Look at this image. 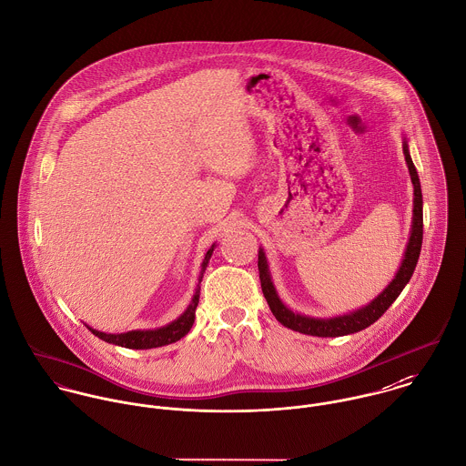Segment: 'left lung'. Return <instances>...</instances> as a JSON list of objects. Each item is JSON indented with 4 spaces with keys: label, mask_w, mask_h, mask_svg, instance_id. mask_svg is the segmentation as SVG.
Segmentation results:
<instances>
[{
    "label": "left lung",
    "mask_w": 466,
    "mask_h": 466,
    "mask_svg": "<svg viewBox=\"0 0 466 466\" xmlns=\"http://www.w3.org/2000/svg\"><path fill=\"white\" fill-rule=\"evenodd\" d=\"M403 155L405 162L409 167L410 182L414 186V198H412V225L409 232V241L401 258V263L394 274L392 280L362 308L351 309L342 315H333V317H309L304 313H299L286 306L276 289V284L270 274L268 259L265 254V248H259V259H258V268H259V279H261V288L265 293V299L274 313V317L279 320L282 326L311 335V337H344L351 335L357 331H362L370 328L372 322H376L387 308L396 300V297L401 293L405 284L410 280L414 268L418 265V258L421 252V241H423V198H421V186H420V177L418 171L412 164L410 153H409V140L403 137Z\"/></svg>",
    "instance_id": "left-lung-1"
}]
</instances>
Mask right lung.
<instances>
[{"label":"right lung","mask_w":466,"mask_h":466,"mask_svg":"<svg viewBox=\"0 0 466 466\" xmlns=\"http://www.w3.org/2000/svg\"><path fill=\"white\" fill-rule=\"evenodd\" d=\"M216 248V243H212V247L205 252V258L201 261V270L198 276V284L194 288V295L186 308V311L175 319L173 322L162 326V328H155V329H133L127 333H104L94 329L86 324V328L94 333L95 337H98L104 342L120 346V348H127V350H153V348H162L167 344H173L177 340H180L182 337H186L187 333L190 331L194 319H196V306L199 302V284L203 279V274L208 267V261L212 258V252Z\"/></svg>","instance_id":"obj_1"}]
</instances>
